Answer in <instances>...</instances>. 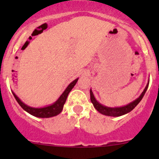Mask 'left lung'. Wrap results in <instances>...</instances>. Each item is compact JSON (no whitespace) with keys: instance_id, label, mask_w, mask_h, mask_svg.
<instances>
[{"instance_id":"8db88e82","label":"left lung","mask_w":159,"mask_h":159,"mask_svg":"<svg viewBox=\"0 0 159 159\" xmlns=\"http://www.w3.org/2000/svg\"><path fill=\"white\" fill-rule=\"evenodd\" d=\"M149 84V80L148 81V84H147L146 87L145 88L144 91H142V94H140L138 98H136L135 100L133 101L131 103L128 104V105H125V106L121 107H115V108H111V107H107L105 105H102L101 103H99L96 98H94V94H93L91 89L90 90V96H91V103L94 105V108L98 111V112H100L101 114L104 115H107V116H111V117H118L121 116V115H124L125 114L129 113L137 106L138 104L141 102V100L142 99L143 96L145 95V92H146L147 89H148Z\"/></svg>"}]
</instances>
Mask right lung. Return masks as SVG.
<instances>
[{
    "label": "right lung",
    "instance_id": "obj_1",
    "mask_svg": "<svg viewBox=\"0 0 159 159\" xmlns=\"http://www.w3.org/2000/svg\"><path fill=\"white\" fill-rule=\"evenodd\" d=\"M78 78H76L75 80H74L72 82H70L68 84V87L66 88V89L64 91V92L62 93L61 95L58 98L57 101L55 102H54L51 105H48V106L43 107V108H33V107H30L27 105L26 104L24 103L15 94V93L12 92L14 94V98L17 100V103L20 105L22 108L24 110L26 111L28 113L30 114L31 115L35 117H38V118H51V117L56 116V115H59V114L61 112L62 109H63L64 105H65V102L67 100V98H68V94L70 93V91H71V89H73L74 86L76 84L77 81H78Z\"/></svg>",
    "mask_w": 159,
    "mask_h": 159
}]
</instances>
